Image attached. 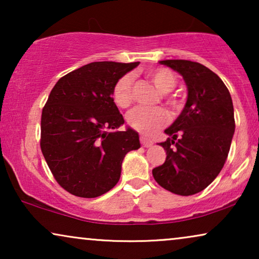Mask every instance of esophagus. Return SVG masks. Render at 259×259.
Returning a JSON list of instances; mask_svg holds the SVG:
<instances>
[{
  "instance_id": "esophagus-1",
  "label": "esophagus",
  "mask_w": 259,
  "mask_h": 259,
  "mask_svg": "<svg viewBox=\"0 0 259 259\" xmlns=\"http://www.w3.org/2000/svg\"><path fill=\"white\" fill-rule=\"evenodd\" d=\"M140 143L144 147H151L152 145H153V140L148 139V138H145V137H140Z\"/></svg>"
}]
</instances>
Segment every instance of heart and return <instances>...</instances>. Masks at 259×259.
<instances>
[{"label":"heart","mask_w":259,"mask_h":259,"mask_svg":"<svg viewBox=\"0 0 259 259\" xmlns=\"http://www.w3.org/2000/svg\"><path fill=\"white\" fill-rule=\"evenodd\" d=\"M148 76L161 93H168L177 84V77L169 69L157 68L151 70ZM132 77L130 75H123L116 81L113 88V101L120 108H127L132 104ZM167 104L172 108H177L180 105V101L177 98H168ZM168 121V115L165 109L160 107L146 108L138 107L133 109L127 115V122L134 131L144 136H152L157 131Z\"/></svg>","instance_id":"obj_1"}]
</instances>
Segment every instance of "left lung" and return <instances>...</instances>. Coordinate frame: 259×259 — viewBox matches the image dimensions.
Masks as SVG:
<instances>
[{
	"mask_svg": "<svg viewBox=\"0 0 259 259\" xmlns=\"http://www.w3.org/2000/svg\"><path fill=\"white\" fill-rule=\"evenodd\" d=\"M159 63L183 76L187 101L165 130L171 138L159 145L166 151V160L152 173L165 190L192 196L213 182L228 158L236 127L232 99L221 77L201 63L189 60Z\"/></svg>",
	"mask_w": 259,
	"mask_h": 259,
	"instance_id": "obj_1",
	"label": "left lung"
}]
</instances>
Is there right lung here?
<instances>
[{"label": "right lung", "instance_id": "right-lung-1", "mask_svg": "<svg viewBox=\"0 0 259 259\" xmlns=\"http://www.w3.org/2000/svg\"><path fill=\"white\" fill-rule=\"evenodd\" d=\"M139 62H92L60 79L41 116V151L60 186L76 197L95 198L119 182L139 134L127 127L112 98L120 77Z\"/></svg>", "mask_w": 259, "mask_h": 259}]
</instances>
